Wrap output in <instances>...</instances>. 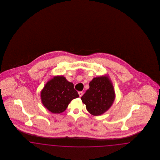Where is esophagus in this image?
<instances>
[{
    "label": "esophagus",
    "instance_id": "1",
    "mask_svg": "<svg viewBox=\"0 0 160 160\" xmlns=\"http://www.w3.org/2000/svg\"><path fill=\"white\" fill-rule=\"evenodd\" d=\"M83 92H78V95H79V96H80V97H82V95H83Z\"/></svg>",
    "mask_w": 160,
    "mask_h": 160
}]
</instances>
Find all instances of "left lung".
Segmentation results:
<instances>
[{
	"mask_svg": "<svg viewBox=\"0 0 160 160\" xmlns=\"http://www.w3.org/2000/svg\"><path fill=\"white\" fill-rule=\"evenodd\" d=\"M115 97L112 82L108 75H105L93 78L81 99L90 114L99 116L112 107Z\"/></svg>",
	"mask_w": 160,
	"mask_h": 160,
	"instance_id": "left-lung-1",
	"label": "left lung"
}]
</instances>
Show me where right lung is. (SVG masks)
I'll return each mask as SVG.
<instances>
[{
	"mask_svg": "<svg viewBox=\"0 0 160 160\" xmlns=\"http://www.w3.org/2000/svg\"><path fill=\"white\" fill-rule=\"evenodd\" d=\"M79 97L74 84L62 76H53L41 91L42 104L53 113L63 112L72 99Z\"/></svg>",
	"mask_w": 160,
	"mask_h": 160,
	"instance_id": "right-lung-1",
	"label": "right lung"
}]
</instances>
